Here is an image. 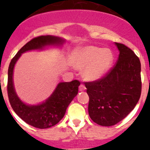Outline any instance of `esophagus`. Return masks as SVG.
Instances as JSON below:
<instances>
[{"mask_svg":"<svg viewBox=\"0 0 150 150\" xmlns=\"http://www.w3.org/2000/svg\"><path fill=\"white\" fill-rule=\"evenodd\" d=\"M79 91H84V90H86V86L83 84H80L79 87Z\"/></svg>","mask_w":150,"mask_h":150,"instance_id":"34e87169","label":"esophagus"}]
</instances>
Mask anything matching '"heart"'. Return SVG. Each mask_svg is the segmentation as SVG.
<instances>
[{
  "label": "heart",
  "instance_id": "obj_1",
  "mask_svg": "<svg viewBox=\"0 0 150 150\" xmlns=\"http://www.w3.org/2000/svg\"><path fill=\"white\" fill-rule=\"evenodd\" d=\"M73 65L83 67V76L88 81H95L105 75L113 62V54L108 49L88 46L74 50L71 56Z\"/></svg>",
  "mask_w": 150,
  "mask_h": 150
}]
</instances>
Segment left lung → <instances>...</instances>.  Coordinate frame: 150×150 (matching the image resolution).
<instances>
[{
	"label": "left lung",
	"instance_id": "1",
	"mask_svg": "<svg viewBox=\"0 0 150 150\" xmlns=\"http://www.w3.org/2000/svg\"><path fill=\"white\" fill-rule=\"evenodd\" d=\"M117 62L100 79L85 83L89 97L88 114L102 126L120 122L133 110L141 94L140 62L128 46L116 43Z\"/></svg>",
	"mask_w": 150,
	"mask_h": 150
}]
</instances>
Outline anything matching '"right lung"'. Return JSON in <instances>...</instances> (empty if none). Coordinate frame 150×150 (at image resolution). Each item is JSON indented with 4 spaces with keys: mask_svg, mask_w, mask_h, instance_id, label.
<instances>
[{
    "mask_svg": "<svg viewBox=\"0 0 150 150\" xmlns=\"http://www.w3.org/2000/svg\"><path fill=\"white\" fill-rule=\"evenodd\" d=\"M63 39L54 36H40L28 42L11 60L8 69L7 94L10 105L15 112L28 125L38 128H48L54 126L64 117L66 110L78 94L79 80L60 83L54 92L45 102L38 105H27L18 98L13 86V68L23 52L41 50L50 45H62Z\"/></svg>",
    "mask_w": 150,
    "mask_h": 150,
    "instance_id": "obj_1",
    "label": "right lung"
}]
</instances>
